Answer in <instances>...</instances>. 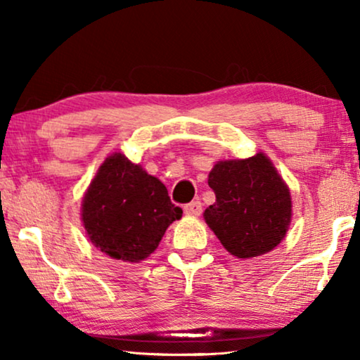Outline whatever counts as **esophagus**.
<instances>
[{"instance_id": "1", "label": "esophagus", "mask_w": 360, "mask_h": 360, "mask_svg": "<svg viewBox=\"0 0 360 360\" xmlns=\"http://www.w3.org/2000/svg\"><path fill=\"white\" fill-rule=\"evenodd\" d=\"M184 211H185L186 216H193V218H196V216L201 214V211H203V208H201L200 201H191V203L185 205Z\"/></svg>"}]
</instances>
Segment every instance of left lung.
<instances>
[{"mask_svg": "<svg viewBox=\"0 0 360 360\" xmlns=\"http://www.w3.org/2000/svg\"><path fill=\"white\" fill-rule=\"evenodd\" d=\"M216 201L205 221L238 259L267 254L282 243L292 221L290 190L264 152L221 160L208 175Z\"/></svg>", "mask_w": 360, "mask_h": 360, "instance_id": "8db88e82", "label": "left lung"}]
</instances>
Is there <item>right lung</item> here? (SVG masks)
Instances as JSON below:
<instances>
[{
  "label": "right lung",
  "instance_id": "1",
  "mask_svg": "<svg viewBox=\"0 0 360 360\" xmlns=\"http://www.w3.org/2000/svg\"><path fill=\"white\" fill-rule=\"evenodd\" d=\"M181 213L165 185L122 154L106 157L82 203L83 226L95 248L124 262L149 257Z\"/></svg>",
  "mask_w": 360,
  "mask_h": 360
}]
</instances>
